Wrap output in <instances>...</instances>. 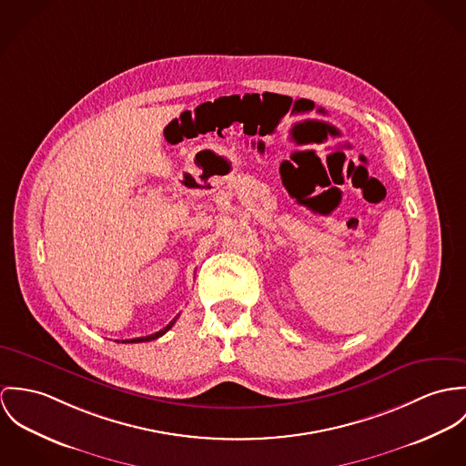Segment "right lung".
<instances>
[{"label":"right lung","instance_id":"add662e5","mask_svg":"<svg viewBox=\"0 0 466 466\" xmlns=\"http://www.w3.org/2000/svg\"><path fill=\"white\" fill-rule=\"evenodd\" d=\"M177 318H178V314L175 316V319H171L164 329H160L158 332L156 334H150V336H145V338H134V339H125V341H121V343H143V341H152V339H157V338H160L162 334H166L173 325H175V321H177Z\"/></svg>","mask_w":466,"mask_h":466}]
</instances>
